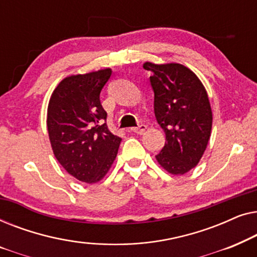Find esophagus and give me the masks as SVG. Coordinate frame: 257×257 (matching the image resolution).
<instances>
[{"instance_id": "1", "label": "esophagus", "mask_w": 257, "mask_h": 257, "mask_svg": "<svg viewBox=\"0 0 257 257\" xmlns=\"http://www.w3.org/2000/svg\"><path fill=\"white\" fill-rule=\"evenodd\" d=\"M132 130V132H135V133H137V135H143L144 132L146 131L147 130V126L146 125H139V126H137V127H132L131 128Z\"/></svg>"}]
</instances>
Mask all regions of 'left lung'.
<instances>
[{"instance_id": "8db88e82", "label": "left lung", "mask_w": 257, "mask_h": 257, "mask_svg": "<svg viewBox=\"0 0 257 257\" xmlns=\"http://www.w3.org/2000/svg\"><path fill=\"white\" fill-rule=\"evenodd\" d=\"M144 69L154 92V113L166 135L157 154L158 163L168 173L185 174L195 167L205 152L212 131V108L205 86L198 76L178 63L153 64Z\"/></svg>"}]
</instances>
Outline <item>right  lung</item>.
<instances>
[{
    "label": "right lung",
    "instance_id": "obj_1",
    "mask_svg": "<svg viewBox=\"0 0 257 257\" xmlns=\"http://www.w3.org/2000/svg\"><path fill=\"white\" fill-rule=\"evenodd\" d=\"M111 73L107 68L66 77L49 100L47 126L56 159L69 174L86 184L106 175L121 142L107 128V113L99 99Z\"/></svg>",
    "mask_w": 257,
    "mask_h": 257
}]
</instances>
